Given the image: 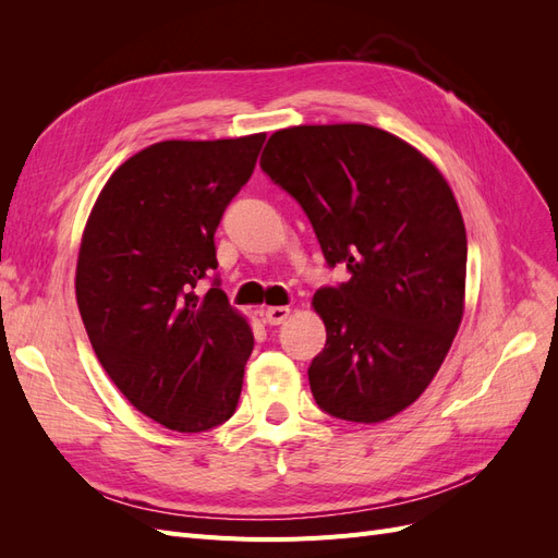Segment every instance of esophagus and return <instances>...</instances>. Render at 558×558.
Instances as JSON below:
<instances>
[{"instance_id": "obj_1", "label": "esophagus", "mask_w": 558, "mask_h": 558, "mask_svg": "<svg viewBox=\"0 0 558 558\" xmlns=\"http://www.w3.org/2000/svg\"><path fill=\"white\" fill-rule=\"evenodd\" d=\"M289 314H291V307H267L265 310V320L269 326H279V324H283L286 318H289Z\"/></svg>"}]
</instances>
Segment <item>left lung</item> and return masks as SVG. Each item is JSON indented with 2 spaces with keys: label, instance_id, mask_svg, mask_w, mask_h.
Returning <instances> with one entry per match:
<instances>
[{
  "label": "left lung",
  "instance_id": "obj_1",
  "mask_svg": "<svg viewBox=\"0 0 558 558\" xmlns=\"http://www.w3.org/2000/svg\"><path fill=\"white\" fill-rule=\"evenodd\" d=\"M263 172L298 199L330 267L351 279L312 305L326 347L307 375L330 416L377 424L426 391L459 332L468 240L440 170L373 125L277 130Z\"/></svg>",
  "mask_w": 558,
  "mask_h": 558
}]
</instances>
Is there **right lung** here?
Wrapping results in <instances>:
<instances>
[{
  "label": "right lung",
  "instance_id": "right-lung-1",
  "mask_svg": "<svg viewBox=\"0 0 558 558\" xmlns=\"http://www.w3.org/2000/svg\"><path fill=\"white\" fill-rule=\"evenodd\" d=\"M265 132L158 142L111 174L83 230L76 302L99 363L134 408L202 433L238 408L253 349L214 279V232L251 179Z\"/></svg>",
  "mask_w": 558,
  "mask_h": 558
}]
</instances>
